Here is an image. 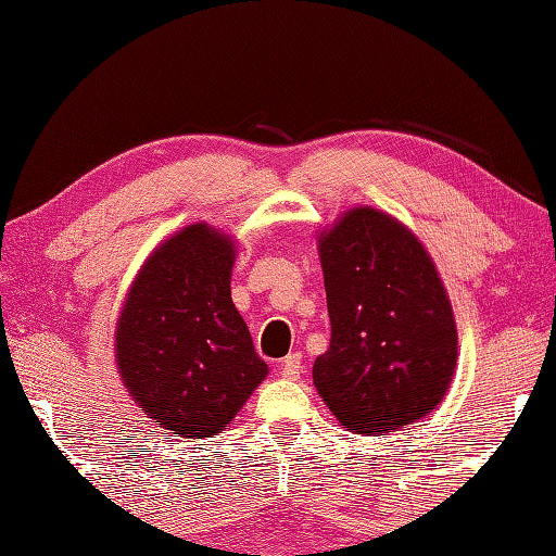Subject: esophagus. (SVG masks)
Instances as JSON below:
<instances>
[{"label": "esophagus", "instance_id": "esophagus-1", "mask_svg": "<svg viewBox=\"0 0 556 556\" xmlns=\"http://www.w3.org/2000/svg\"><path fill=\"white\" fill-rule=\"evenodd\" d=\"M279 375L285 380H299L301 375V353H289V356L279 363Z\"/></svg>", "mask_w": 556, "mask_h": 556}]
</instances>
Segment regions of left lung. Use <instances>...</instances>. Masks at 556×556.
I'll return each mask as SVG.
<instances>
[{
  "label": "left lung",
  "mask_w": 556,
  "mask_h": 556,
  "mask_svg": "<svg viewBox=\"0 0 556 556\" xmlns=\"http://www.w3.org/2000/svg\"><path fill=\"white\" fill-rule=\"evenodd\" d=\"M329 349L313 382L356 434H382L440 406L456 370L454 311L432 257L408 227L353 207L317 236Z\"/></svg>",
  "instance_id": "obj_1"
}]
</instances>
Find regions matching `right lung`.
Returning <instances> with one entry per match:
<instances>
[{
	"instance_id": "add662e5",
	"label": "right lung",
	"mask_w": 556,
	"mask_h": 556,
	"mask_svg": "<svg viewBox=\"0 0 556 556\" xmlns=\"http://www.w3.org/2000/svg\"><path fill=\"white\" fill-rule=\"evenodd\" d=\"M233 257L231 236L188 224L150 253L126 293L116 368L167 437L217 434L267 377L231 301Z\"/></svg>"
}]
</instances>
